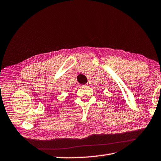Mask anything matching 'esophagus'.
I'll use <instances>...</instances> for the list:
<instances>
[{"instance_id":"esophagus-1","label":"esophagus","mask_w":161,"mask_h":161,"mask_svg":"<svg viewBox=\"0 0 161 161\" xmlns=\"http://www.w3.org/2000/svg\"><path fill=\"white\" fill-rule=\"evenodd\" d=\"M85 85L86 86H90L91 85V82H90V81H87V83L85 84Z\"/></svg>"}]
</instances>
